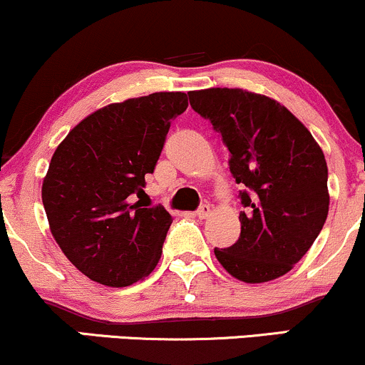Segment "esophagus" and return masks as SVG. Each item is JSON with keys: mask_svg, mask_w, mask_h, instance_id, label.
Here are the masks:
<instances>
[{"mask_svg": "<svg viewBox=\"0 0 365 365\" xmlns=\"http://www.w3.org/2000/svg\"><path fill=\"white\" fill-rule=\"evenodd\" d=\"M211 215V206L209 204H202V206H199V209L195 211V216L200 217V220H204V217H207Z\"/></svg>", "mask_w": 365, "mask_h": 365, "instance_id": "esophagus-1", "label": "esophagus"}]
</instances>
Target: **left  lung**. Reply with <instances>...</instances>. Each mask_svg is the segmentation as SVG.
Returning a JSON list of instances; mask_svg holds the SVG:
<instances>
[{
	"mask_svg": "<svg viewBox=\"0 0 365 365\" xmlns=\"http://www.w3.org/2000/svg\"><path fill=\"white\" fill-rule=\"evenodd\" d=\"M190 106L220 133L240 190V237L215 249L245 283L279 278L311 249L328 216V166L307 128L287 108L242 89L188 92Z\"/></svg>",
	"mask_w": 365,
	"mask_h": 365,
	"instance_id": "obj_1",
	"label": "left lung"
}]
</instances>
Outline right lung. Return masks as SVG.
<instances>
[{"label": "right lung", "instance_id": "right-lung-1", "mask_svg": "<svg viewBox=\"0 0 365 365\" xmlns=\"http://www.w3.org/2000/svg\"><path fill=\"white\" fill-rule=\"evenodd\" d=\"M185 92H154L82 120L54 150L43 183L49 228L68 261L92 282L128 287L161 257L173 217L144 192Z\"/></svg>", "mask_w": 365, "mask_h": 365}]
</instances>
